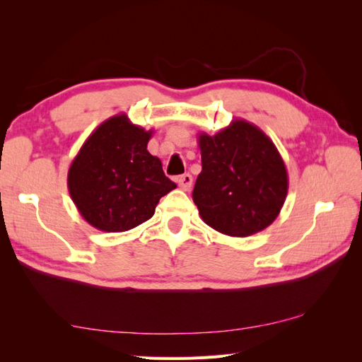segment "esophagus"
Wrapping results in <instances>:
<instances>
[{"mask_svg": "<svg viewBox=\"0 0 362 362\" xmlns=\"http://www.w3.org/2000/svg\"><path fill=\"white\" fill-rule=\"evenodd\" d=\"M177 183H179V187L183 191H189L191 185H193V175H191V174H183V175L179 177V179H177Z\"/></svg>", "mask_w": 362, "mask_h": 362, "instance_id": "obj_1", "label": "esophagus"}]
</instances>
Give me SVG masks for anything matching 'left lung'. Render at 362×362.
Returning a JSON list of instances; mask_svg holds the SVG:
<instances>
[{
  "mask_svg": "<svg viewBox=\"0 0 362 362\" xmlns=\"http://www.w3.org/2000/svg\"><path fill=\"white\" fill-rule=\"evenodd\" d=\"M202 173L193 201L206 226L228 236H250L269 227L288 196L286 165L274 141L245 119L216 135H197Z\"/></svg>",
  "mask_w": 362,
  "mask_h": 362,
  "instance_id": "left-lung-1",
  "label": "left lung"
}]
</instances>
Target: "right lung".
<instances>
[{
  "label": "right lung",
  "instance_id": "obj_1",
  "mask_svg": "<svg viewBox=\"0 0 362 362\" xmlns=\"http://www.w3.org/2000/svg\"><path fill=\"white\" fill-rule=\"evenodd\" d=\"M152 134L119 113L82 144L66 183L76 209L91 227L127 232L151 219L160 199L177 187L148 151Z\"/></svg>",
  "mask_w": 362,
  "mask_h": 362
}]
</instances>
